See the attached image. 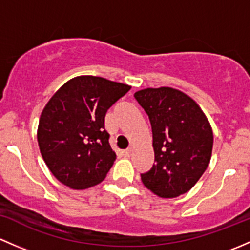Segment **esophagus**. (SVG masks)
<instances>
[{"instance_id":"esophagus-1","label":"esophagus","mask_w":250,"mask_h":250,"mask_svg":"<svg viewBox=\"0 0 250 250\" xmlns=\"http://www.w3.org/2000/svg\"><path fill=\"white\" fill-rule=\"evenodd\" d=\"M131 153H132V146H128L127 149H125V150H124V155L125 156H130Z\"/></svg>"}]
</instances>
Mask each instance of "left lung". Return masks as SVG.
<instances>
[{"instance_id":"obj_1","label":"left lung","mask_w":250,"mask_h":250,"mask_svg":"<svg viewBox=\"0 0 250 250\" xmlns=\"http://www.w3.org/2000/svg\"><path fill=\"white\" fill-rule=\"evenodd\" d=\"M135 99L148 114L154 164L141 174L143 184L164 199L189 191L210 161L213 132L199 104L172 87L141 90Z\"/></svg>"}]
</instances>
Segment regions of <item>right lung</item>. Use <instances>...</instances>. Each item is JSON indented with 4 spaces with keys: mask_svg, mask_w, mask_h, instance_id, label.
<instances>
[{
    "mask_svg": "<svg viewBox=\"0 0 250 250\" xmlns=\"http://www.w3.org/2000/svg\"><path fill=\"white\" fill-rule=\"evenodd\" d=\"M131 89L101 77L82 76L63 84L41 114L37 140L43 160L72 189L99 184L114 164L107 110Z\"/></svg>",
    "mask_w": 250,
    "mask_h": 250,
    "instance_id": "right-lung-1",
    "label": "right lung"
}]
</instances>
